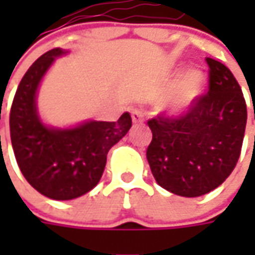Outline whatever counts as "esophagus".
Here are the masks:
<instances>
[{
  "mask_svg": "<svg viewBox=\"0 0 255 255\" xmlns=\"http://www.w3.org/2000/svg\"><path fill=\"white\" fill-rule=\"evenodd\" d=\"M132 121L134 123H142L144 121V113L140 109H132Z\"/></svg>",
  "mask_w": 255,
  "mask_h": 255,
  "instance_id": "esophagus-1",
  "label": "esophagus"
}]
</instances>
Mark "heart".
<instances>
[{
  "mask_svg": "<svg viewBox=\"0 0 255 255\" xmlns=\"http://www.w3.org/2000/svg\"><path fill=\"white\" fill-rule=\"evenodd\" d=\"M204 88V75L199 69H189L176 81L170 91L163 96L162 109L173 115L189 111L199 99Z\"/></svg>",
  "mask_w": 255,
  "mask_h": 255,
  "instance_id": "obj_1",
  "label": "heart"
}]
</instances>
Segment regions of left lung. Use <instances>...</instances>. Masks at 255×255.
<instances>
[{
	"label": "left lung",
	"mask_w": 255,
	"mask_h": 255,
	"mask_svg": "<svg viewBox=\"0 0 255 255\" xmlns=\"http://www.w3.org/2000/svg\"><path fill=\"white\" fill-rule=\"evenodd\" d=\"M209 65V92L177 118L157 115L146 157L159 186L183 197H199L219 187L239 162L247 123V105L231 71ZM255 119V113H254Z\"/></svg>",
	"instance_id": "left-lung-1"
}]
</instances>
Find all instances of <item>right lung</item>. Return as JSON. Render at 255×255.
Segmentation results:
<instances>
[{
	"label": "right lung",
	"instance_id": "add662e5",
	"mask_svg": "<svg viewBox=\"0 0 255 255\" xmlns=\"http://www.w3.org/2000/svg\"><path fill=\"white\" fill-rule=\"evenodd\" d=\"M54 48L39 56L18 85L9 113L15 159L26 181L49 199L72 200L99 183L106 156L132 126L126 112L118 122L82 123L72 129H52L36 113V89L56 56Z\"/></svg>",
	"mask_w": 255,
	"mask_h": 255
}]
</instances>
